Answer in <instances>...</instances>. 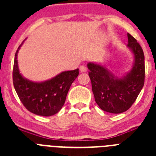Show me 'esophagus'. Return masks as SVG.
I'll return each mask as SVG.
<instances>
[{
	"instance_id": "obj_1",
	"label": "esophagus",
	"mask_w": 156,
	"mask_h": 156,
	"mask_svg": "<svg viewBox=\"0 0 156 156\" xmlns=\"http://www.w3.org/2000/svg\"><path fill=\"white\" fill-rule=\"evenodd\" d=\"M80 71L81 73H87V69L86 66H80Z\"/></svg>"
}]
</instances>
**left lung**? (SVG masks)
<instances>
[{
    "label": "left lung",
    "mask_w": 156,
    "mask_h": 156,
    "mask_svg": "<svg viewBox=\"0 0 156 156\" xmlns=\"http://www.w3.org/2000/svg\"><path fill=\"white\" fill-rule=\"evenodd\" d=\"M127 37V48L133 58L127 72L116 75L106 65L87 63L95 101L101 109L109 113H122L129 109L144 83V52L134 37L129 34Z\"/></svg>",
    "instance_id": "obj_1"
}]
</instances>
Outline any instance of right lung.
Returning a JSON list of instances; mask_svg holds the SVG:
<instances>
[{"label": "right lung", "mask_w": 156, "mask_h": 156, "mask_svg": "<svg viewBox=\"0 0 156 156\" xmlns=\"http://www.w3.org/2000/svg\"><path fill=\"white\" fill-rule=\"evenodd\" d=\"M24 41L19 45L15 55L14 87L23 104L32 113L51 116L58 112L64 105L70 86L79 75V69L62 72L51 79L42 82L27 79L19 71L17 59Z\"/></svg>", "instance_id": "1"}]
</instances>
